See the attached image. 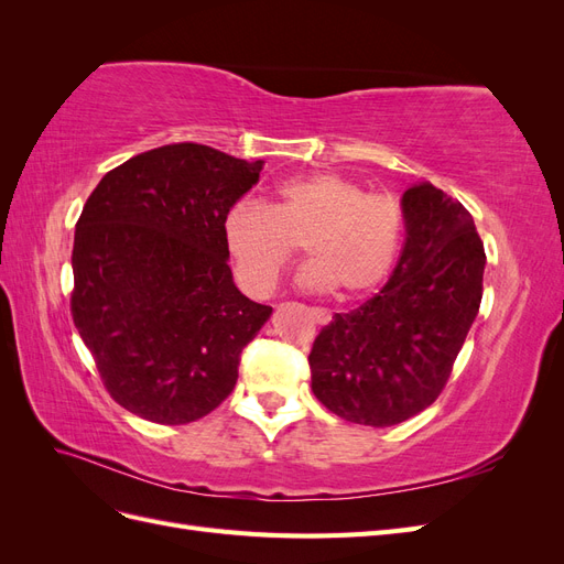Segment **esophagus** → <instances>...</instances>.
I'll return each mask as SVG.
<instances>
[{"label": "esophagus", "instance_id": "34e87169", "mask_svg": "<svg viewBox=\"0 0 564 564\" xmlns=\"http://www.w3.org/2000/svg\"><path fill=\"white\" fill-rule=\"evenodd\" d=\"M311 313H313V319H315L317 324H329V322H332V313H329V311H324V308H311Z\"/></svg>", "mask_w": 564, "mask_h": 564}]
</instances>
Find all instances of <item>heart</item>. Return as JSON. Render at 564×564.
<instances>
[{
	"label": "heart",
	"instance_id": "b5f03b06",
	"mask_svg": "<svg viewBox=\"0 0 564 564\" xmlns=\"http://www.w3.org/2000/svg\"><path fill=\"white\" fill-rule=\"evenodd\" d=\"M404 216L395 197L367 193L362 183L336 172L284 181L270 209L235 202L224 218V240L235 278L247 294L275 292L299 247L311 265L303 284L338 299H360L381 286L398 263Z\"/></svg>",
	"mask_w": 564,
	"mask_h": 564
}]
</instances>
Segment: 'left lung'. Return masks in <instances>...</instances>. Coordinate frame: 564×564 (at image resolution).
Wrapping results in <instances>:
<instances>
[{
  "mask_svg": "<svg viewBox=\"0 0 564 564\" xmlns=\"http://www.w3.org/2000/svg\"><path fill=\"white\" fill-rule=\"evenodd\" d=\"M406 240L388 284L336 313L308 355L315 398L350 423L388 429L445 390L480 311L485 247L473 216L431 183L402 197Z\"/></svg>",
  "mask_w": 564,
  "mask_h": 564,
  "instance_id": "left-lung-1",
  "label": "left lung"
}]
</instances>
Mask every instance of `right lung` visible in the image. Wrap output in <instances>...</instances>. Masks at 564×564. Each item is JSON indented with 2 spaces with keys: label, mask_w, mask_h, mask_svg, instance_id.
Segmentation results:
<instances>
[{
  "label": "right lung",
  "mask_w": 564,
  "mask_h": 564,
  "mask_svg": "<svg viewBox=\"0 0 564 564\" xmlns=\"http://www.w3.org/2000/svg\"><path fill=\"white\" fill-rule=\"evenodd\" d=\"M261 162L169 143L108 172L75 228L70 313L110 398L152 423L224 402L270 317L232 282L224 218Z\"/></svg>",
  "instance_id": "obj_1"
}]
</instances>
